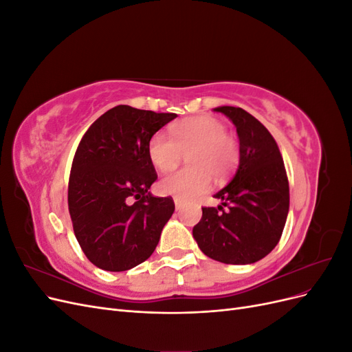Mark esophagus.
Instances as JSON below:
<instances>
[{
	"mask_svg": "<svg viewBox=\"0 0 352 352\" xmlns=\"http://www.w3.org/2000/svg\"><path fill=\"white\" fill-rule=\"evenodd\" d=\"M182 206H184V201L180 199V198H175V207H176V210H180V208H182Z\"/></svg>",
	"mask_w": 352,
	"mask_h": 352,
	"instance_id": "34e87169",
	"label": "esophagus"
}]
</instances>
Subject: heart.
I'll return each mask as SVG.
<instances>
[{
    "label": "heart",
    "mask_w": 352,
    "mask_h": 352,
    "mask_svg": "<svg viewBox=\"0 0 352 352\" xmlns=\"http://www.w3.org/2000/svg\"><path fill=\"white\" fill-rule=\"evenodd\" d=\"M190 167L164 176L160 192L180 199L194 198L210 188L211 175L223 177L235 167L239 150L235 140L226 133V126L216 117H189L172 126V138L157 132L148 142V157L160 172L173 170L188 153Z\"/></svg>",
    "instance_id": "obj_1"
}]
</instances>
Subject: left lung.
I'll list each match as a JSON object with an SVG mask.
<instances>
[{
	"label": "left lung",
	"instance_id": "1",
	"mask_svg": "<svg viewBox=\"0 0 352 352\" xmlns=\"http://www.w3.org/2000/svg\"><path fill=\"white\" fill-rule=\"evenodd\" d=\"M214 111L229 117L236 127L239 166L214 195L220 206L202 208L192 235L212 260L251 264L272 252L282 236L289 211V184L278 144L254 116L230 105Z\"/></svg>",
	"mask_w": 352,
	"mask_h": 352
}]
</instances>
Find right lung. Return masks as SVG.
<instances>
[{
    "label": "right lung",
    "instance_id": "1",
    "mask_svg": "<svg viewBox=\"0 0 352 352\" xmlns=\"http://www.w3.org/2000/svg\"><path fill=\"white\" fill-rule=\"evenodd\" d=\"M176 117L117 105L83 135L73 158L67 201L74 235L97 267L124 272L154 252L175 202L148 192L157 180L148 142Z\"/></svg>",
    "mask_w": 352,
    "mask_h": 352
}]
</instances>
